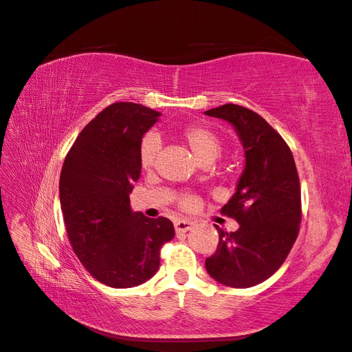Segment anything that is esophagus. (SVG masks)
<instances>
[{"label":"esophagus","mask_w":352,"mask_h":352,"mask_svg":"<svg viewBox=\"0 0 352 352\" xmlns=\"http://www.w3.org/2000/svg\"><path fill=\"white\" fill-rule=\"evenodd\" d=\"M194 226H195V223L188 220V219H179L175 221V229L177 233H185V232L192 229Z\"/></svg>","instance_id":"1"}]
</instances>
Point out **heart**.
I'll return each instance as SVG.
<instances>
[{
	"label": "heart",
	"mask_w": 352,
	"mask_h": 352,
	"mask_svg": "<svg viewBox=\"0 0 352 352\" xmlns=\"http://www.w3.org/2000/svg\"><path fill=\"white\" fill-rule=\"evenodd\" d=\"M180 136L189 145L195 157L199 160V163H212L221 153L223 142L220 135L206 124H188L180 131ZM160 150H162V138L157 132H148L140 144L141 167L145 170L154 167ZM192 202L194 199L189 195H185L180 199V204L185 208L192 206Z\"/></svg>",
	"instance_id": "1"
}]
</instances>
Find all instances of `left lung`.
Returning a JSON list of instances; mask_svg holds the SVG:
<instances>
[{"mask_svg": "<svg viewBox=\"0 0 352 352\" xmlns=\"http://www.w3.org/2000/svg\"><path fill=\"white\" fill-rule=\"evenodd\" d=\"M229 122L245 150L236 192L221 212L239 223L226 232L216 226L219 245L206 260L212 279L230 287H251L278 270L296 241L301 189L294 155L283 138L252 110L225 104L206 111Z\"/></svg>", "mask_w": 352, "mask_h": 352, "instance_id": "1", "label": "left lung"}]
</instances>
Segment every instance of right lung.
<instances>
[{
	"mask_svg": "<svg viewBox=\"0 0 352 352\" xmlns=\"http://www.w3.org/2000/svg\"><path fill=\"white\" fill-rule=\"evenodd\" d=\"M160 116L135 102L109 105L83 127L61 168L60 204L72 248L111 287L151 279L160 248L175 236L172 221L132 211L129 199L141 176L140 144Z\"/></svg>",
	"mask_w": 352,
	"mask_h": 352,
	"instance_id": "right-lung-1",
	"label": "right lung"
}]
</instances>
